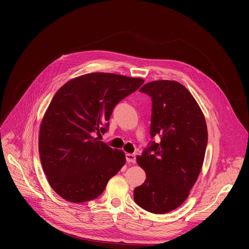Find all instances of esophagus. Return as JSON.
Segmentation results:
<instances>
[{"mask_svg": "<svg viewBox=\"0 0 249 249\" xmlns=\"http://www.w3.org/2000/svg\"><path fill=\"white\" fill-rule=\"evenodd\" d=\"M126 160L128 162L135 163L136 162V155L135 154H131V153H127L126 154Z\"/></svg>", "mask_w": 249, "mask_h": 249, "instance_id": "obj_1", "label": "esophagus"}]
</instances>
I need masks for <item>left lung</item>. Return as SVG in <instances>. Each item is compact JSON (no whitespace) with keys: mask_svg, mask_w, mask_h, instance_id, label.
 <instances>
[{"mask_svg":"<svg viewBox=\"0 0 249 249\" xmlns=\"http://www.w3.org/2000/svg\"><path fill=\"white\" fill-rule=\"evenodd\" d=\"M152 100L150 142L137 163L146 178L134 190V201L154 214L168 213L184 203L197 181L208 142L204 114L186 87L154 81L140 89Z\"/></svg>","mask_w":249,"mask_h":249,"instance_id":"left-lung-1","label":"left lung"}]
</instances>
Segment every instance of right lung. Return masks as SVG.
Masks as SVG:
<instances>
[{
  "mask_svg": "<svg viewBox=\"0 0 249 249\" xmlns=\"http://www.w3.org/2000/svg\"><path fill=\"white\" fill-rule=\"evenodd\" d=\"M143 83L138 77L91 72L56 91L41 121L38 148L49 185L62 199L84 203L98 198L125 164L124 151L95 134L107 131L116 105Z\"/></svg>",
  "mask_w": 249,
  "mask_h": 249,
  "instance_id": "right-lung-1",
  "label": "right lung"
}]
</instances>
